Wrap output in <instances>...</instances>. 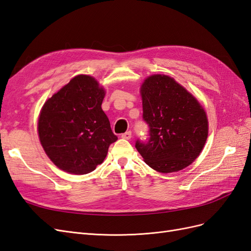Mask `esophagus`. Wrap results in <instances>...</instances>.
I'll list each match as a JSON object with an SVG mask.
<instances>
[{
	"mask_svg": "<svg viewBox=\"0 0 251 251\" xmlns=\"http://www.w3.org/2000/svg\"><path fill=\"white\" fill-rule=\"evenodd\" d=\"M121 137H123L124 139H126V140L131 139L132 138V132L131 131H127V132H126V133H124L123 135H121Z\"/></svg>",
	"mask_w": 251,
	"mask_h": 251,
	"instance_id": "1",
	"label": "esophagus"
}]
</instances>
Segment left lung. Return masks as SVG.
<instances>
[{"label":"left lung","mask_w":251,"mask_h":251,"mask_svg":"<svg viewBox=\"0 0 251 251\" xmlns=\"http://www.w3.org/2000/svg\"><path fill=\"white\" fill-rule=\"evenodd\" d=\"M140 93L150 137L136 141V149L144 162L157 172L185 169L206 142V113L184 87L168 75H151L142 83Z\"/></svg>","instance_id":"obj_1"}]
</instances>
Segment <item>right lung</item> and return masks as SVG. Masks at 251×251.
Wrapping results in <instances>:
<instances>
[{
	"instance_id": "1",
	"label": "right lung",
	"mask_w": 251,
	"mask_h": 251,
	"mask_svg": "<svg viewBox=\"0 0 251 251\" xmlns=\"http://www.w3.org/2000/svg\"><path fill=\"white\" fill-rule=\"evenodd\" d=\"M104 95L94 77L77 75L43 105L39 137L58 169L75 175L93 172L117 140L101 109Z\"/></svg>"
}]
</instances>
